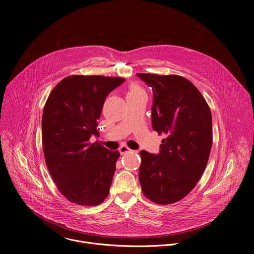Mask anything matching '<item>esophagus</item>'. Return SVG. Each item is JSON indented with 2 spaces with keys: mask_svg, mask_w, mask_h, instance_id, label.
<instances>
[{
  "mask_svg": "<svg viewBox=\"0 0 254 254\" xmlns=\"http://www.w3.org/2000/svg\"><path fill=\"white\" fill-rule=\"evenodd\" d=\"M119 151H120V153L122 154V155H125V154H127V153H130V152H133V151H131L128 147H127V146H122L120 149H119Z\"/></svg>",
  "mask_w": 254,
  "mask_h": 254,
  "instance_id": "34e87169",
  "label": "esophagus"
}]
</instances>
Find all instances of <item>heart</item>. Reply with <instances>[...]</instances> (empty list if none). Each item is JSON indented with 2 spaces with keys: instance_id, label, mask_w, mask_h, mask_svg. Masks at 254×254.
Segmentation results:
<instances>
[{
  "instance_id": "b5f03b06",
  "label": "heart",
  "mask_w": 254,
  "mask_h": 254,
  "mask_svg": "<svg viewBox=\"0 0 254 254\" xmlns=\"http://www.w3.org/2000/svg\"><path fill=\"white\" fill-rule=\"evenodd\" d=\"M136 93H143V90L142 88L136 84V83H132L129 85V88H128V92H127V95H130V94H136Z\"/></svg>"
}]
</instances>
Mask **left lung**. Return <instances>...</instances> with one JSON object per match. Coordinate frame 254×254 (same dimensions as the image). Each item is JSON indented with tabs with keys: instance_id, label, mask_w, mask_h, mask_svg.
Returning <instances> with one entry per match:
<instances>
[{
	"instance_id": "left-lung-1",
	"label": "left lung",
	"mask_w": 254,
	"mask_h": 254,
	"mask_svg": "<svg viewBox=\"0 0 254 254\" xmlns=\"http://www.w3.org/2000/svg\"><path fill=\"white\" fill-rule=\"evenodd\" d=\"M152 87L153 128L162 139L161 153L140 152L138 179L143 195L168 205L186 197L197 185L212 147V116L198 88L180 75L136 73Z\"/></svg>"
}]
</instances>
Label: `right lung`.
Wrapping results in <instances>:
<instances>
[{
	"label": "right lung",
	"mask_w": 254,
	"mask_h": 254,
	"mask_svg": "<svg viewBox=\"0 0 254 254\" xmlns=\"http://www.w3.org/2000/svg\"><path fill=\"white\" fill-rule=\"evenodd\" d=\"M126 79L70 75L50 92L42 116V146L47 169L71 203L96 206L110 193L119 151L89 141L99 136L97 120L106 96Z\"/></svg>",
	"instance_id": "obj_1"
}]
</instances>
